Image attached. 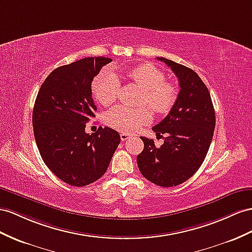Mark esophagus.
Segmentation results:
<instances>
[{"label": "esophagus", "mask_w": 252, "mask_h": 252, "mask_svg": "<svg viewBox=\"0 0 252 252\" xmlns=\"http://www.w3.org/2000/svg\"><path fill=\"white\" fill-rule=\"evenodd\" d=\"M132 136L130 134H127V133H121L120 134V138H121V140L122 141H126V140H127V139H130Z\"/></svg>", "instance_id": "esophagus-1"}]
</instances>
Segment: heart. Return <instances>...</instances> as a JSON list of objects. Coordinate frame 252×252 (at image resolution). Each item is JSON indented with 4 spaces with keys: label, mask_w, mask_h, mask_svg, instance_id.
<instances>
[{
    "label": "heart",
    "mask_w": 252,
    "mask_h": 252,
    "mask_svg": "<svg viewBox=\"0 0 252 252\" xmlns=\"http://www.w3.org/2000/svg\"><path fill=\"white\" fill-rule=\"evenodd\" d=\"M128 80L144 89L141 104H147L153 112L167 114L177 100V89L169 82H165V73L151 63L140 64L128 71ZM94 98L103 105H109L118 98L120 82L112 71L104 70L95 77L92 85ZM151 121L148 108H131L119 105L106 114L109 126L124 133H134Z\"/></svg>",
    "instance_id": "b5f03b06"
}]
</instances>
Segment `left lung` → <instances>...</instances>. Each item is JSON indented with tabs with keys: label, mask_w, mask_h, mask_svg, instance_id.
<instances>
[{
	"label": "left lung",
	"mask_w": 252,
	"mask_h": 252,
	"mask_svg": "<svg viewBox=\"0 0 252 252\" xmlns=\"http://www.w3.org/2000/svg\"><path fill=\"white\" fill-rule=\"evenodd\" d=\"M179 80L180 93L169 114L152 127L166 134L164 144L140 136L144 150L137 156L138 168L147 180L163 188L185 182L195 175L209 151L215 128V111L209 89L199 75L181 63L158 57Z\"/></svg>",
	"instance_id": "8db88e82"
}]
</instances>
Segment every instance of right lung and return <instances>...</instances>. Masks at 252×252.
Listing matches in <instances>:
<instances>
[{"label":"right lung","instance_id":"obj_1","mask_svg":"<svg viewBox=\"0 0 252 252\" xmlns=\"http://www.w3.org/2000/svg\"><path fill=\"white\" fill-rule=\"evenodd\" d=\"M113 60L85 57L51 72L38 92L33 109L36 144L44 164L62 181L72 186L94 183L104 175L120 144V135L100 126L85 132L94 117V77Z\"/></svg>","mask_w":252,"mask_h":252}]
</instances>
